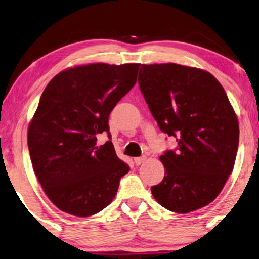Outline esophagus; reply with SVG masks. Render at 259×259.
<instances>
[{
    "mask_svg": "<svg viewBox=\"0 0 259 259\" xmlns=\"http://www.w3.org/2000/svg\"><path fill=\"white\" fill-rule=\"evenodd\" d=\"M146 161V157L145 156H142V157H136L135 158V163L137 164V165H140L143 163V162H145Z\"/></svg>",
    "mask_w": 259,
    "mask_h": 259,
    "instance_id": "esophagus-1",
    "label": "esophagus"
}]
</instances>
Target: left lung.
Listing matches in <instances>:
<instances>
[{
	"label": "left lung",
	"instance_id": "left-lung-1",
	"mask_svg": "<svg viewBox=\"0 0 259 259\" xmlns=\"http://www.w3.org/2000/svg\"><path fill=\"white\" fill-rule=\"evenodd\" d=\"M138 82L158 127L178 142L159 157L164 178L152 196L178 213L206 206L231 175L239 145L225 89L209 72L177 63L142 65Z\"/></svg>",
	"mask_w": 259,
	"mask_h": 259
}]
</instances>
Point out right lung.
I'll return each mask as SVG.
<instances>
[{
  "mask_svg": "<svg viewBox=\"0 0 259 259\" xmlns=\"http://www.w3.org/2000/svg\"><path fill=\"white\" fill-rule=\"evenodd\" d=\"M139 63H91L54 76L27 132L34 174L60 210L88 218L108 206L130 171L110 140L109 115L137 81Z\"/></svg>",
  "mask_w": 259,
  "mask_h": 259,
  "instance_id": "1",
  "label": "right lung"
}]
</instances>
